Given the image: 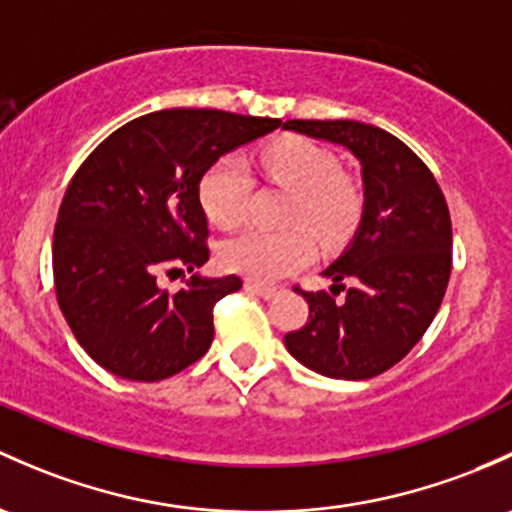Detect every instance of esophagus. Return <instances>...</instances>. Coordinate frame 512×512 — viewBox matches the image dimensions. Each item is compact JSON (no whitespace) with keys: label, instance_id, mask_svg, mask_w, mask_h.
Here are the masks:
<instances>
[{"label":"esophagus","instance_id":"34e87169","mask_svg":"<svg viewBox=\"0 0 512 512\" xmlns=\"http://www.w3.org/2000/svg\"><path fill=\"white\" fill-rule=\"evenodd\" d=\"M245 287L250 289V292L260 294L262 299H277L279 294L287 292V289H284L282 284H265V282H255V279H250V282H245Z\"/></svg>","mask_w":512,"mask_h":512}]
</instances>
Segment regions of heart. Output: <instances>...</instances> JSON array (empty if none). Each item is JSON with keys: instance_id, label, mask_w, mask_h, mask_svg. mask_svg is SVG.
I'll return each instance as SVG.
<instances>
[{"instance_id": "heart-1", "label": "heart", "mask_w": 512, "mask_h": 512, "mask_svg": "<svg viewBox=\"0 0 512 512\" xmlns=\"http://www.w3.org/2000/svg\"><path fill=\"white\" fill-rule=\"evenodd\" d=\"M260 166L272 184L287 188L284 223L306 225L319 238H338L355 223L360 211L358 188L338 174L336 161L319 144L284 137L260 152ZM250 174L238 157H220L198 184V198L208 220L235 228L247 211ZM311 238L301 228L245 230L220 245V265L250 279H279L311 260Z\"/></svg>"}]
</instances>
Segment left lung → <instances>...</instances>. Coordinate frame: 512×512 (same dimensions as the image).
I'll use <instances>...</instances> for the list:
<instances>
[{
  "instance_id": "left-lung-1",
  "label": "left lung",
  "mask_w": 512,
  "mask_h": 512,
  "mask_svg": "<svg viewBox=\"0 0 512 512\" xmlns=\"http://www.w3.org/2000/svg\"><path fill=\"white\" fill-rule=\"evenodd\" d=\"M282 129L346 147L360 161L363 215L324 277L301 292L309 321L284 336L314 373L368 380L400 363L437 316L451 274V218L437 179L385 129L355 120H289Z\"/></svg>"
}]
</instances>
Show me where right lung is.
Instances as JSON below:
<instances>
[{"instance_id":"add662e5","label":"right lung","mask_w":512,"mask_h":512,"mask_svg":"<svg viewBox=\"0 0 512 512\" xmlns=\"http://www.w3.org/2000/svg\"><path fill=\"white\" fill-rule=\"evenodd\" d=\"M277 127L223 110H159L122 125L80 164L53 230V282L95 363L117 378L157 383L211 348L215 301L238 292L240 277L193 274L171 294L157 274L206 265L203 174Z\"/></svg>"}]
</instances>
